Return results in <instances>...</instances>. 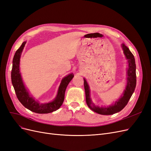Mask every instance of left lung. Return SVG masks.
I'll return each instance as SVG.
<instances>
[{
	"instance_id": "1",
	"label": "left lung",
	"mask_w": 151,
	"mask_h": 151,
	"mask_svg": "<svg viewBox=\"0 0 151 151\" xmlns=\"http://www.w3.org/2000/svg\"><path fill=\"white\" fill-rule=\"evenodd\" d=\"M122 48L129 62V69L127 71V84L123 96L113 105L109 107L96 106L91 101L89 95V86L86 79H84V85L86 93V101L87 105L91 110L101 115H113L120 111L129 102L132 94L134 93L136 86V65L134 55L132 53L126 45L123 43Z\"/></svg>"
}]
</instances>
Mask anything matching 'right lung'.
I'll return each mask as SVG.
<instances>
[{
    "instance_id": "obj_1",
    "label": "right lung",
    "mask_w": 151,
    "mask_h": 151,
    "mask_svg": "<svg viewBox=\"0 0 151 151\" xmlns=\"http://www.w3.org/2000/svg\"><path fill=\"white\" fill-rule=\"evenodd\" d=\"M25 44L26 42H23L21 46L17 49L12 60L11 81L16 96L25 108L33 112L36 113H49L56 111L62 106L64 100L65 89L68 83L74 77V75H72V74H69L62 79L59 87L57 96L54 101L46 104L38 103L29 96L24 86L19 73V59Z\"/></svg>"
}]
</instances>
